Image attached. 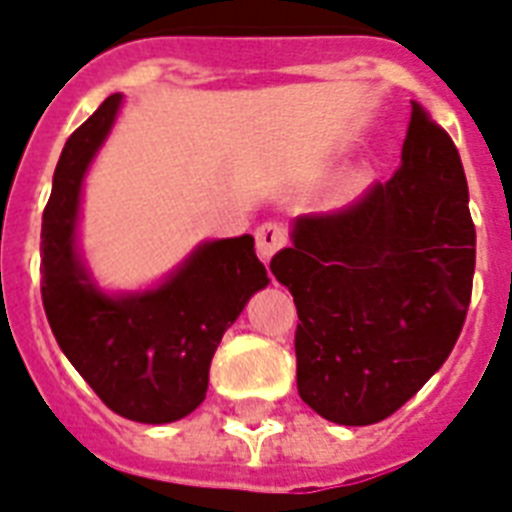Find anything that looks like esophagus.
Listing matches in <instances>:
<instances>
[{"label": "esophagus", "mask_w": 512, "mask_h": 512, "mask_svg": "<svg viewBox=\"0 0 512 512\" xmlns=\"http://www.w3.org/2000/svg\"><path fill=\"white\" fill-rule=\"evenodd\" d=\"M257 239V255L263 257V260H271L281 247H287V228L281 223H263L255 231Z\"/></svg>", "instance_id": "34e87169"}]
</instances>
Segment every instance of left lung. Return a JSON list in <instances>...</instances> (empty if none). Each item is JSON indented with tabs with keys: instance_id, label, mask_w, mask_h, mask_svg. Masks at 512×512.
Listing matches in <instances>:
<instances>
[{
	"instance_id": "obj_1",
	"label": "left lung",
	"mask_w": 512,
	"mask_h": 512,
	"mask_svg": "<svg viewBox=\"0 0 512 512\" xmlns=\"http://www.w3.org/2000/svg\"><path fill=\"white\" fill-rule=\"evenodd\" d=\"M297 305V390L337 425H374L441 369L476 271L452 138L412 103L401 167L345 209L300 215L271 260Z\"/></svg>"
}]
</instances>
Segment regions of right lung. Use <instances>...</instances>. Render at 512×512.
Instances as JSON below:
<instances>
[{
    "mask_svg": "<svg viewBox=\"0 0 512 512\" xmlns=\"http://www.w3.org/2000/svg\"><path fill=\"white\" fill-rule=\"evenodd\" d=\"M116 92L66 140L42 215V303L60 350L111 412L162 425L204 401L209 364L249 297L268 287L255 239L204 241L151 289L108 295L76 231L84 175L122 108Z\"/></svg>",
    "mask_w": 512,
    "mask_h": 512,
    "instance_id": "right-lung-1",
    "label": "right lung"
}]
</instances>
